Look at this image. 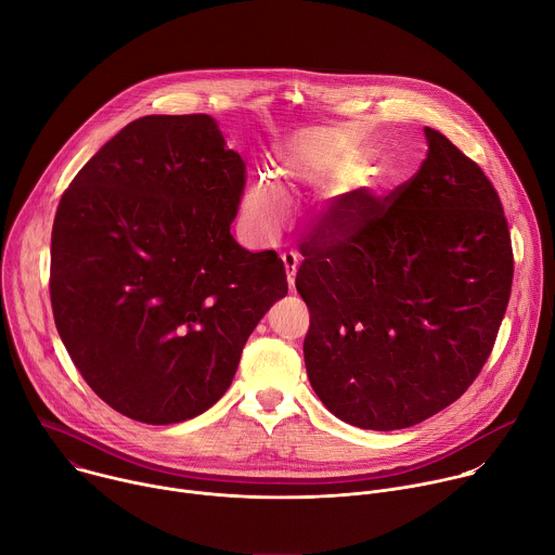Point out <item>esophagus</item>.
Instances as JSON below:
<instances>
[{"label":"esophagus","instance_id":"obj_1","mask_svg":"<svg viewBox=\"0 0 555 555\" xmlns=\"http://www.w3.org/2000/svg\"><path fill=\"white\" fill-rule=\"evenodd\" d=\"M283 259V266H285V274H287V283L289 287H294V281H296V272H298V255L296 253H283L281 255Z\"/></svg>","mask_w":555,"mask_h":555}]
</instances>
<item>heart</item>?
I'll use <instances>...</instances> for the list:
<instances>
[{
    "label": "heart",
    "instance_id": "heart-1",
    "mask_svg": "<svg viewBox=\"0 0 555 555\" xmlns=\"http://www.w3.org/2000/svg\"><path fill=\"white\" fill-rule=\"evenodd\" d=\"M287 215L283 186L272 176H257L244 193V217L250 225L263 232L276 230Z\"/></svg>",
    "mask_w": 555,
    "mask_h": 555
}]
</instances>
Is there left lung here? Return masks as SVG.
Segmentation results:
<instances>
[{"label":"left lung","mask_w":555,"mask_h":555,"mask_svg":"<svg viewBox=\"0 0 555 555\" xmlns=\"http://www.w3.org/2000/svg\"><path fill=\"white\" fill-rule=\"evenodd\" d=\"M390 195H343L300 246L302 353L321 402L366 430L415 426L456 402L488 362L514 255L496 189L443 133Z\"/></svg>","instance_id":"obj_1"}]
</instances>
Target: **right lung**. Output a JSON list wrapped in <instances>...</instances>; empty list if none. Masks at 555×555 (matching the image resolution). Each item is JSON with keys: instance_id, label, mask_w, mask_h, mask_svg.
<instances>
[{"instance_id": "obj_1", "label": "right lung", "mask_w": 555, "mask_h": 555, "mask_svg": "<svg viewBox=\"0 0 555 555\" xmlns=\"http://www.w3.org/2000/svg\"><path fill=\"white\" fill-rule=\"evenodd\" d=\"M242 155L206 114L120 129L63 193L50 248L56 332L99 398L167 426L228 390L244 345L287 294L274 250L248 253L230 223Z\"/></svg>"}]
</instances>
